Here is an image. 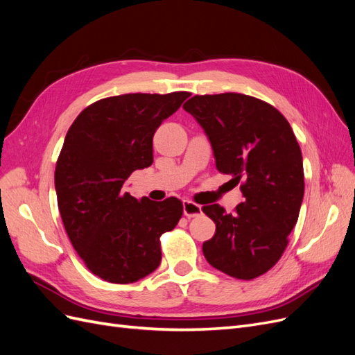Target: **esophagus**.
<instances>
[{"label":"esophagus","mask_w":355,"mask_h":355,"mask_svg":"<svg viewBox=\"0 0 355 355\" xmlns=\"http://www.w3.org/2000/svg\"><path fill=\"white\" fill-rule=\"evenodd\" d=\"M184 214L187 218H197L201 214V206H198V204L192 202L189 200H185L184 201Z\"/></svg>","instance_id":"obj_1"}]
</instances>
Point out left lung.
Segmentation results:
<instances>
[{
  "mask_svg": "<svg viewBox=\"0 0 355 355\" xmlns=\"http://www.w3.org/2000/svg\"><path fill=\"white\" fill-rule=\"evenodd\" d=\"M184 110L204 128L220 173L241 184L244 201L227 213L202 211L216 223L202 253L239 280L270 271L284 253L304 198V164L296 136L272 105L241 93L194 96Z\"/></svg>",
  "mask_w": 355,
  "mask_h": 355,
  "instance_id": "left-lung-1",
  "label": "left lung"
}]
</instances>
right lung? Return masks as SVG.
I'll list each match as a JSON object with an SVG mask.
<instances>
[{
  "mask_svg": "<svg viewBox=\"0 0 355 355\" xmlns=\"http://www.w3.org/2000/svg\"><path fill=\"white\" fill-rule=\"evenodd\" d=\"M189 96H112L87 106L69 127L55 171L58 206L73 249L105 282L135 283L155 271L159 237L182 218L178 198L136 200L124 182L153 164L155 130Z\"/></svg>",
  "mask_w": 355,
  "mask_h": 355,
  "instance_id": "add662e5",
  "label": "right lung"
}]
</instances>
